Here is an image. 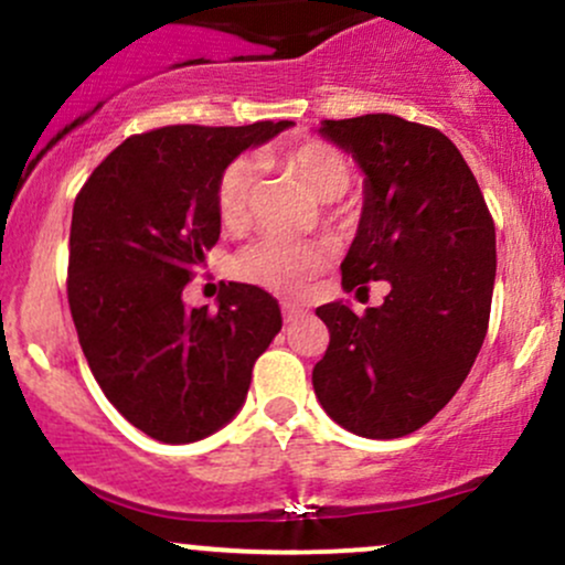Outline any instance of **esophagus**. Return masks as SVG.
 <instances>
[{
  "instance_id": "esophagus-1",
  "label": "esophagus",
  "mask_w": 565,
  "mask_h": 565,
  "mask_svg": "<svg viewBox=\"0 0 565 565\" xmlns=\"http://www.w3.org/2000/svg\"><path fill=\"white\" fill-rule=\"evenodd\" d=\"M281 313H284V321H297L302 319L305 313H308V308H302V305H295V302H281Z\"/></svg>"
}]
</instances>
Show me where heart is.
Here are the masks:
<instances>
[{
  "label": "heart",
  "instance_id": "1",
  "mask_svg": "<svg viewBox=\"0 0 565 565\" xmlns=\"http://www.w3.org/2000/svg\"><path fill=\"white\" fill-rule=\"evenodd\" d=\"M276 161L297 172L310 191L323 201H332L348 191L350 164L345 153L332 142L305 140L276 153ZM255 183V164L249 159H236L225 167L217 180L215 204L220 223L225 228L238 231L246 223L249 191ZM332 260V246L323 238L291 242V238L265 236L249 244L233 260V274L246 284L278 291V295H297L308 287L313 276H319Z\"/></svg>",
  "mask_w": 565,
  "mask_h": 565
}]
</instances>
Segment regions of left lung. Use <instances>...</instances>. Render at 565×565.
Listing matches in <instances>:
<instances>
[{"label":"left lung","mask_w":565,"mask_h":565,"mask_svg":"<svg viewBox=\"0 0 565 565\" xmlns=\"http://www.w3.org/2000/svg\"><path fill=\"white\" fill-rule=\"evenodd\" d=\"M321 135L364 170V212L342 287L387 281L385 302L355 316L316 308L329 348L313 366L323 412L364 438L430 423L468 377L489 329L494 220L476 174L436 127L393 114L327 119Z\"/></svg>","instance_id":"1"}]
</instances>
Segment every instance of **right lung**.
Instances as JSON below:
<instances>
[{
    "instance_id": "add662e5",
    "label": "right lung",
    "mask_w": 565,
    "mask_h": 565,
    "mask_svg": "<svg viewBox=\"0 0 565 565\" xmlns=\"http://www.w3.org/2000/svg\"><path fill=\"white\" fill-rule=\"evenodd\" d=\"M291 121L172 125L132 135L76 193L68 308L79 345L121 417L161 444H191L236 417L281 310L252 284H223L217 310L183 289L220 238L225 167Z\"/></svg>"
}]
</instances>
